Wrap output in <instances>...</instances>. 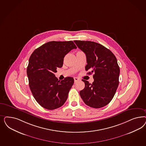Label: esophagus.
<instances>
[{
	"label": "esophagus",
	"mask_w": 146,
	"mask_h": 146,
	"mask_svg": "<svg viewBox=\"0 0 146 146\" xmlns=\"http://www.w3.org/2000/svg\"><path fill=\"white\" fill-rule=\"evenodd\" d=\"M74 81H75V82H77V81H78V80H80V79H79V78H78L77 77H74Z\"/></svg>",
	"instance_id": "34e87169"
}]
</instances>
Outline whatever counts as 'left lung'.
<instances>
[{
  "mask_svg": "<svg viewBox=\"0 0 146 146\" xmlns=\"http://www.w3.org/2000/svg\"><path fill=\"white\" fill-rule=\"evenodd\" d=\"M77 46L84 52L88 74L94 73V82L82 80L84 89L80 92L84 103L98 108L107 105L113 99L119 85L120 68L113 52L103 45L92 41H74Z\"/></svg>",
  "mask_w": 146,
  "mask_h": 146,
  "instance_id": "8db88e82",
  "label": "left lung"
}]
</instances>
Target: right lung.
Wrapping results in <instances>:
<instances>
[{
	"label": "right lung",
	"mask_w": 146,
	"mask_h": 146,
	"mask_svg": "<svg viewBox=\"0 0 146 146\" xmlns=\"http://www.w3.org/2000/svg\"><path fill=\"white\" fill-rule=\"evenodd\" d=\"M69 41H50L35 49L29 59L27 74L33 97L39 105L47 110L62 106L74 83L72 77L58 80L55 73L63 66L64 57L73 49Z\"/></svg>",
	"instance_id": "add662e5"
}]
</instances>
